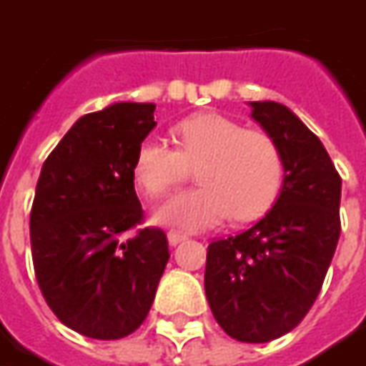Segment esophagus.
I'll return each mask as SVG.
<instances>
[{
  "mask_svg": "<svg viewBox=\"0 0 366 366\" xmlns=\"http://www.w3.org/2000/svg\"><path fill=\"white\" fill-rule=\"evenodd\" d=\"M186 239V234H180V232H168V244L178 245L180 242Z\"/></svg>",
  "mask_w": 366,
  "mask_h": 366,
  "instance_id": "obj_1",
  "label": "esophagus"
}]
</instances>
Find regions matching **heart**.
<instances>
[{
    "mask_svg": "<svg viewBox=\"0 0 366 366\" xmlns=\"http://www.w3.org/2000/svg\"><path fill=\"white\" fill-rule=\"evenodd\" d=\"M176 137L178 148L160 137H147L134 154V180L150 198L164 196L190 168L200 166V186L162 204L154 214L158 224L200 232L229 216L239 222L257 218L277 198L283 158L267 132L206 112L180 122Z\"/></svg>",
    "mask_w": 366,
    "mask_h": 366,
    "instance_id": "obj_1",
    "label": "heart"
}]
</instances>
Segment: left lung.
Wrapping results in <instances>:
<instances>
[{"label":"left lung","instance_id":"obj_1","mask_svg":"<svg viewBox=\"0 0 366 366\" xmlns=\"http://www.w3.org/2000/svg\"><path fill=\"white\" fill-rule=\"evenodd\" d=\"M247 104L280 147L283 184L257 224L208 245L204 287L232 339L267 343L295 329L321 291L341 236V176L291 109L275 101Z\"/></svg>","mask_w":366,"mask_h":366}]
</instances>
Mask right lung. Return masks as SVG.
I'll return each mask as SVG.
<instances>
[{
  "mask_svg": "<svg viewBox=\"0 0 366 366\" xmlns=\"http://www.w3.org/2000/svg\"><path fill=\"white\" fill-rule=\"evenodd\" d=\"M154 103H112L69 129L41 168L31 208L39 290L76 333L111 341L147 319L168 263L162 229L140 224L134 154L157 127Z\"/></svg>",
  "mask_w": 366,
  "mask_h": 366,
  "instance_id": "obj_1",
  "label": "right lung"
}]
</instances>
